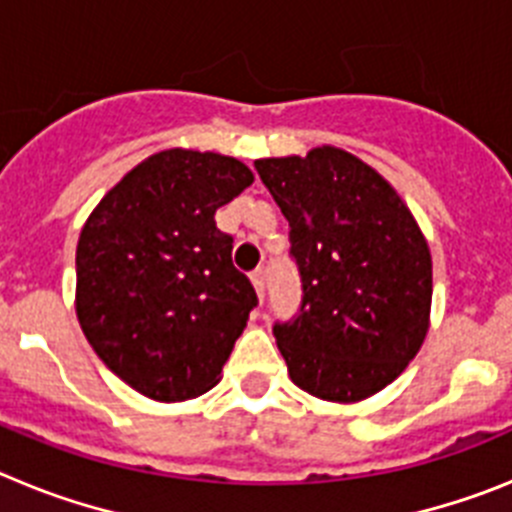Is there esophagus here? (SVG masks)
I'll return each instance as SVG.
<instances>
[{
  "mask_svg": "<svg viewBox=\"0 0 512 512\" xmlns=\"http://www.w3.org/2000/svg\"><path fill=\"white\" fill-rule=\"evenodd\" d=\"M266 266H259V269L251 271V282L253 287H256V292H259V297H264V289H266Z\"/></svg>",
  "mask_w": 512,
  "mask_h": 512,
  "instance_id": "1",
  "label": "esophagus"
}]
</instances>
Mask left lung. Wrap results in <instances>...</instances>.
<instances>
[{
    "label": "left lung",
    "instance_id": "1",
    "mask_svg": "<svg viewBox=\"0 0 512 512\" xmlns=\"http://www.w3.org/2000/svg\"><path fill=\"white\" fill-rule=\"evenodd\" d=\"M253 166L289 220L302 284L295 315L274 323L289 377L330 402L384 390L415 359L431 312V253L413 215L341 148Z\"/></svg>",
    "mask_w": 512,
    "mask_h": 512
}]
</instances>
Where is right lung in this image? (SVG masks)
<instances>
[{
    "instance_id": "obj_1",
    "label": "right lung",
    "mask_w": 512,
    "mask_h": 512,
    "mask_svg": "<svg viewBox=\"0 0 512 512\" xmlns=\"http://www.w3.org/2000/svg\"><path fill=\"white\" fill-rule=\"evenodd\" d=\"M248 166L171 148L107 192L76 246V315L99 359L161 402L215 387L259 305L215 210L251 187Z\"/></svg>"
}]
</instances>
